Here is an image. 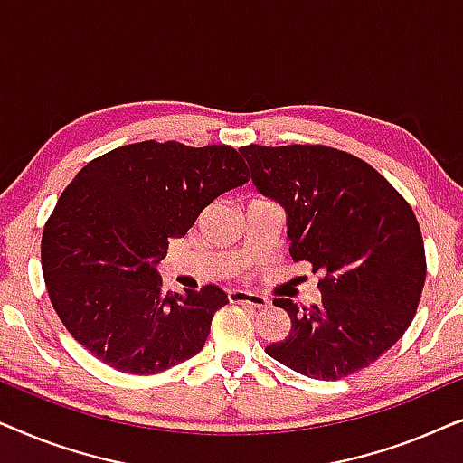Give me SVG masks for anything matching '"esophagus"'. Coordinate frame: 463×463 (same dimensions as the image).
<instances>
[{
    "label": "esophagus",
    "instance_id": "1",
    "mask_svg": "<svg viewBox=\"0 0 463 463\" xmlns=\"http://www.w3.org/2000/svg\"><path fill=\"white\" fill-rule=\"evenodd\" d=\"M230 301L233 303H249L252 307H268L271 306V301L268 297L259 295V293H252V290H242V288H236V290H230Z\"/></svg>",
    "mask_w": 463,
    "mask_h": 463
}]
</instances>
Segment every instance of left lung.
Here are the masks:
<instances>
[{
	"label": "left lung",
	"instance_id": "8db88e82",
	"mask_svg": "<svg viewBox=\"0 0 463 463\" xmlns=\"http://www.w3.org/2000/svg\"><path fill=\"white\" fill-rule=\"evenodd\" d=\"M240 154L257 192L287 213L293 261L325 274L316 306L274 299L290 316V333L265 347L268 356L322 382L375 363L407 331L426 282L411 206L375 168L345 151L249 145Z\"/></svg>",
	"mask_w": 463,
	"mask_h": 463
}]
</instances>
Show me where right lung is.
I'll return each mask as SVG.
<instances>
[{
  "instance_id": "obj_1",
  "label": "right lung",
  "mask_w": 463,
  "mask_h": 463,
  "mask_svg": "<svg viewBox=\"0 0 463 463\" xmlns=\"http://www.w3.org/2000/svg\"><path fill=\"white\" fill-rule=\"evenodd\" d=\"M249 181L227 145H126L75 175L42 236L50 301L73 339L132 375L166 371L198 354L223 288L162 293L157 265L221 194Z\"/></svg>"
}]
</instances>
